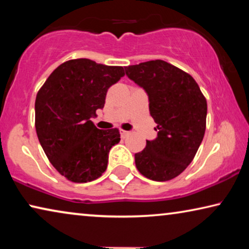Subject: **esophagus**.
Masks as SVG:
<instances>
[{"instance_id": "1", "label": "esophagus", "mask_w": 249, "mask_h": 249, "mask_svg": "<svg viewBox=\"0 0 249 249\" xmlns=\"http://www.w3.org/2000/svg\"><path fill=\"white\" fill-rule=\"evenodd\" d=\"M120 134H121L122 137H125V136H128L129 134H130V131H127V130H124V129H121Z\"/></svg>"}]
</instances>
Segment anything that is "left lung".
I'll return each instance as SVG.
<instances>
[{
    "label": "left lung",
    "mask_w": 249,
    "mask_h": 249,
    "mask_svg": "<svg viewBox=\"0 0 249 249\" xmlns=\"http://www.w3.org/2000/svg\"><path fill=\"white\" fill-rule=\"evenodd\" d=\"M125 74L148 95L158 138L135 154L136 168L154 181H168L195 158L206 129L207 103L189 73L163 60L124 68Z\"/></svg>",
    "instance_id": "obj_1"
}]
</instances>
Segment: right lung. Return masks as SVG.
<instances>
[{"instance_id": "right-lung-1", "label": "right lung", "mask_w": 249, "mask_h": 249, "mask_svg": "<svg viewBox=\"0 0 249 249\" xmlns=\"http://www.w3.org/2000/svg\"><path fill=\"white\" fill-rule=\"evenodd\" d=\"M124 76V67L69 60L39 88L37 137L49 161L69 181H93L107 170L108 152L120 142V132L118 128L98 129L90 119L103 108L108 88Z\"/></svg>"}]
</instances>
